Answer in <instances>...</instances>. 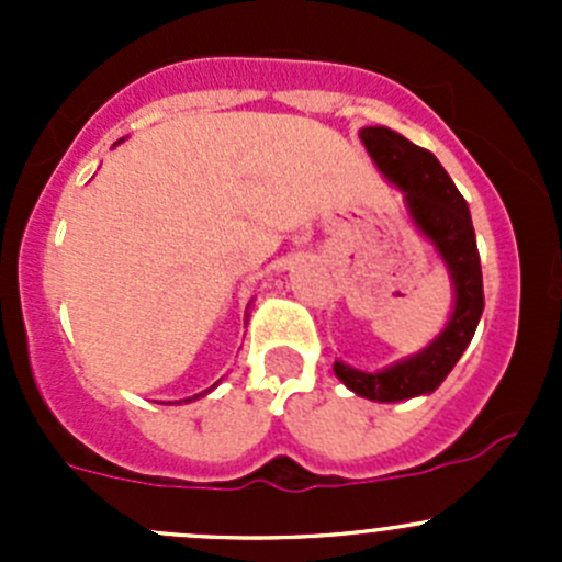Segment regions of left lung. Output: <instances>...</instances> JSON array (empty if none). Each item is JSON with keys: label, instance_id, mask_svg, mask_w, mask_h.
<instances>
[{"label": "left lung", "instance_id": "obj_1", "mask_svg": "<svg viewBox=\"0 0 562 562\" xmlns=\"http://www.w3.org/2000/svg\"><path fill=\"white\" fill-rule=\"evenodd\" d=\"M361 140L378 168L400 190H405L413 220L440 249L457 291L449 326L413 359L400 361L383 372H359L345 367L342 361L334 364V375L359 396L375 402H400L438 389L473 339L479 317L484 313L481 258L468 203L432 151L411 144L389 127H364Z\"/></svg>", "mask_w": 562, "mask_h": 562}]
</instances>
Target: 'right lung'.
<instances>
[{
    "mask_svg": "<svg viewBox=\"0 0 562 562\" xmlns=\"http://www.w3.org/2000/svg\"><path fill=\"white\" fill-rule=\"evenodd\" d=\"M214 389V386H212ZM195 396H201V394H195ZM195 396H190V400H195ZM190 400H184V402H190Z\"/></svg>",
    "mask_w": 562,
    "mask_h": 562,
    "instance_id": "right-lung-1",
    "label": "right lung"
}]
</instances>
